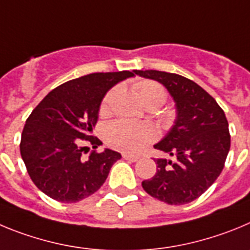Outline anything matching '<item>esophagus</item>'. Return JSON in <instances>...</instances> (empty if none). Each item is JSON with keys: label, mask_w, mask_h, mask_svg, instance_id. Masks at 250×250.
I'll return each mask as SVG.
<instances>
[{"label": "esophagus", "mask_w": 250, "mask_h": 250, "mask_svg": "<svg viewBox=\"0 0 250 250\" xmlns=\"http://www.w3.org/2000/svg\"><path fill=\"white\" fill-rule=\"evenodd\" d=\"M123 158H125V161H129V162H137V161H138V157L130 156V154H123Z\"/></svg>", "instance_id": "obj_1"}]
</instances>
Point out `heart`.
I'll list each match as a JSON object with an SVG mask.
<instances>
[{
    "label": "heart",
    "instance_id": "1",
    "mask_svg": "<svg viewBox=\"0 0 250 250\" xmlns=\"http://www.w3.org/2000/svg\"><path fill=\"white\" fill-rule=\"evenodd\" d=\"M117 88H112L107 92L101 104V113L109 111L112 100L116 94ZM136 92L139 100L147 107L149 104H157L161 107L167 98L163 87L153 81H143L136 84ZM157 138V132L153 125L146 123H132L128 121H114L105 125L104 139L111 147L125 153L141 152L146 146L152 143Z\"/></svg>",
    "mask_w": 250,
    "mask_h": 250
}]
</instances>
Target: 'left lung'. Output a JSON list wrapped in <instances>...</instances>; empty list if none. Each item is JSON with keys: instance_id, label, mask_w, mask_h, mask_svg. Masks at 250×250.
Segmentation results:
<instances>
[{"instance_id": "8db88e82", "label": "left lung", "mask_w": 250, "mask_h": 250, "mask_svg": "<svg viewBox=\"0 0 250 250\" xmlns=\"http://www.w3.org/2000/svg\"><path fill=\"white\" fill-rule=\"evenodd\" d=\"M133 72L162 83L177 109L173 127L154 145L174 159H154L156 174L142 182V187L164 203H190L214 183L224 168L230 148L226 114L210 94L183 76L154 69Z\"/></svg>"}]
</instances>
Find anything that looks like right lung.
<instances>
[{"instance_id":"right-lung-1","label":"right lung","mask_w":250,"mask_h":250,"mask_svg":"<svg viewBox=\"0 0 250 250\" xmlns=\"http://www.w3.org/2000/svg\"><path fill=\"white\" fill-rule=\"evenodd\" d=\"M129 71L91 73L52 89L27 118L22 130L21 157L38 189L62 203H73L93 194L105 182L121 153L105 148L87 159L80 147L87 139L94 148L102 145L88 136L98 120L105 93L121 81L133 77Z\"/></svg>"}]
</instances>
